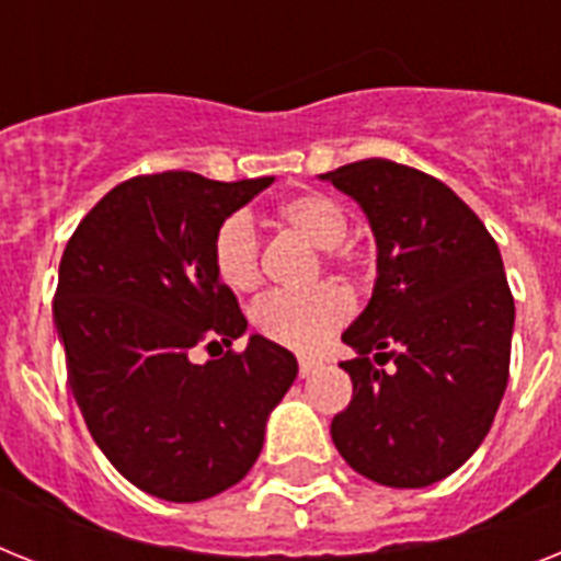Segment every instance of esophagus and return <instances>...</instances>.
I'll list each match as a JSON object with an SVG mask.
<instances>
[{"mask_svg":"<svg viewBox=\"0 0 561 561\" xmlns=\"http://www.w3.org/2000/svg\"><path fill=\"white\" fill-rule=\"evenodd\" d=\"M318 367H321V364H318V360H314V358H300V360H298L300 378H309V375H312Z\"/></svg>","mask_w":561,"mask_h":561,"instance_id":"obj_1","label":"esophagus"}]
</instances>
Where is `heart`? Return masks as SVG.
Returning <instances> with one entry per match:
<instances>
[{"instance_id": "heart-1", "label": "heart", "mask_w": 561, "mask_h": 561, "mask_svg": "<svg viewBox=\"0 0 561 561\" xmlns=\"http://www.w3.org/2000/svg\"><path fill=\"white\" fill-rule=\"evenodd\" d=\"M277 217L318 249H335L350 231L346 208L323 192H300L277 206ZM211 266L231 291H252L261 284V238L249 211H234L215 229ZM353 295L337 284L309 291H275L257 300L252 327L266 341L295 353H314L353 314Z\"/></svg>"}]
</instances>
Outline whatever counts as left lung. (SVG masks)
I'll use <instances>...</instances> for the list:
<instances>
[{"label": "left lung", "instance_id": "1", "mask_svg": "<svg viewBox=\"0 0 561 561\" xmlns=\"http://www.w3.org/2000/svg\"><path fill=\"white\" fill-rule=\"evenodd\" d=\"M367 215L378 275L341 335L353 401L332 442L355 473L427 488L479 450L511 373L516 307L496 240L450 186L392 160L321 174ZM376 363L393 360L390 370Z\"/></svg>", "mask_w": 561, "mask_h": 561}]
</instances>
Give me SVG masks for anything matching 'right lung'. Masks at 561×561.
Instances as JSON below:
<instances>
[{
	"label": "right lung",
	"mask_w": 561,
	"mask_h": 561,
	"mask_svg": "<svg viewBox=\"0 0 561 561\" xmlns=\"http://www.w3.org/2000/svg\"><path fill=\"white\" fill-rule=\"evenodd\" d=\"M272 183L194 171L125 180L82 217L59 261L54 323L77 407L111 465L165 502L238 484L298 378L295 355L263 335L243 353L192 360L197 344L231 346L247 332L211 266V238Z\"/></svg>",
	"instance_id": "1"
}]
</instances>
